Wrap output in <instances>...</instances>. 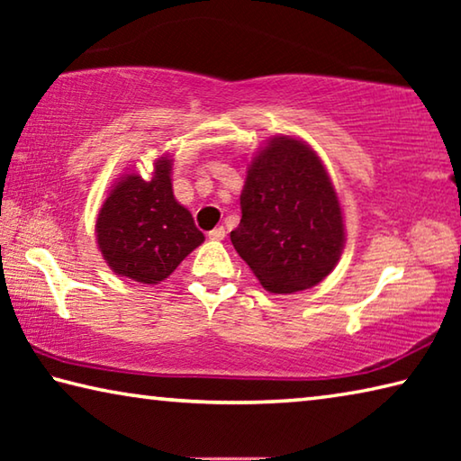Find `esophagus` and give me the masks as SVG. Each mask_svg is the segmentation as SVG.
<instances>
[{"mask_svg": "<svg viewBox=\"0 0 461 461\" xmlns=\"http://www.w3.org/2000/svg\"><path fill=\"white\" fill-rule=\"evenodd\" d=\"M225 238V228L223 225H220V228H215L209 231V240H215V241H221Z\"/></svg>", "mask_w": 461, "mask_h": 461, "instance_id": "1", "label": "esophagus"}]
</instances>
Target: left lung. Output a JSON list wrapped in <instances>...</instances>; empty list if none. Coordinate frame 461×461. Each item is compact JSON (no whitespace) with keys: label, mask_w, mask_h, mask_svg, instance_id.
Segmentation results:
<instances>
[{"label":"left lung","mask_w":461,"mask_h":461,"mask_svg":"<svg viewBox=\"0 0 461 461\" xmlns=\"http://www.w3.org/2000/svg\"><path fill=\"white\" fill-rule=\"evenodd\" d=\"M231 244L275 294L305 291L338 264L346 230L321 158L293 136H275L248 167Z\"/></svg>","instance_id":"8db88e82"}]
</instances>
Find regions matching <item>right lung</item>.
Here are the masks:
<instances>
[{
  "label": "right lung",
  "mask_w": 461,
  "mask_h": 461,
  "mask_svg": "<svg viewBox=\"0 0 461 461\" xmlns=\"http://www.w3.org/2000/svg\"><path fill=\"white\" fill-rule=\"evenodd\" d=\"M173 160L160 156L152 178L123 175L99 209L95 236L115 275L158 285L203 244L193 215L173 194Z\"/></svg>",
  "instance_id": "1"
}]
</instances>
